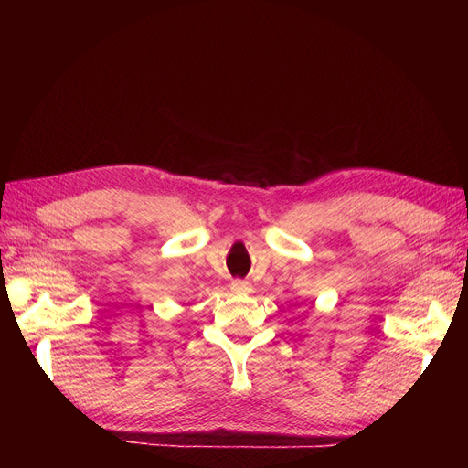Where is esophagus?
I'll list each match as a JSON object with an SVG mask.
<instances>
[{
  "instance_id": "esophagus-1",
  "label": "esophagus",
  "mask_w": 468,
  "mask_h": 468,
  "mask_svg": "<svg viewBox=\"0 0 468 468\" xmlns=\"http://www.w3.org/2000/svg\"><path fill=\"white\" fill-rule=\"evenodd\" d=\"M232 289L238 291V292L250 291V282H248V281H242V279H234V281H232Z\"/></svg>"
}]
</instances>
